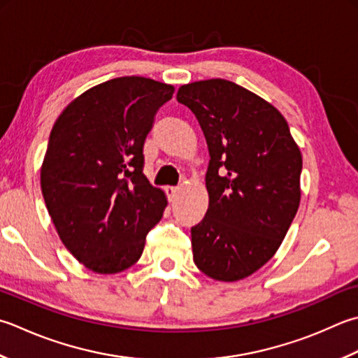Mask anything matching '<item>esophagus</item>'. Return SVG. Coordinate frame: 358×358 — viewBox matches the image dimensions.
I'll list each match as a JSON object with an SVG mask.
<instances>
[{"mask_svg": "<svg viewBox=\"0 0 358 358\" xmlns=\"http://www.w3.org/2000/svg\"><path fill=\"white\" fill-rule=\"evenodd\" d=\"M177 192H178V187L177 186H167L166 187V194H167V199H169V201H173Z\"/></svg>", "mask_w": 358, "mask_h": 358, "instance_id": "1", "label": "esophagus"}]
</instances>
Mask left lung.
Masks as SVG:
<instances>
[{
    "label": "left lung",
    "mask_w": 358,
    "mask_h": 358,
    "mask_svg": "<svg viewBox=\"0 0 358 358\" xmlns=\"http://www.w3.org/2000/svg\"><path fill=\"white\" fill-rule=\"evenodd\" d=\"M177 101L197 117L209 152V206L191 228L194 262L217 281H239L270 261L295 219L301 152L284 116L234 82L187 83Z\"/></svg>",
    "instance_id": "obj_1"
}]
</instances>
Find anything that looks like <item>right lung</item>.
<instances>
[{
    "label": "right lung",
    "instance_id": "add662e5",
    "mask_svg": "<svg viewBox=\"0 0 358 358\" xmlns=\"http://www.w3.org/2000/svg\"><path fill=\"white\" fill-rule=\"evenodd\" d=\"M173 87L117 77L77 97L55 121L41 192L65 247L102 275L131 267L163 217L164 192L144 175V143Z\"/></svg>",
    "mask_w": 358,
    "mask_h": 358
}]
</instances>
